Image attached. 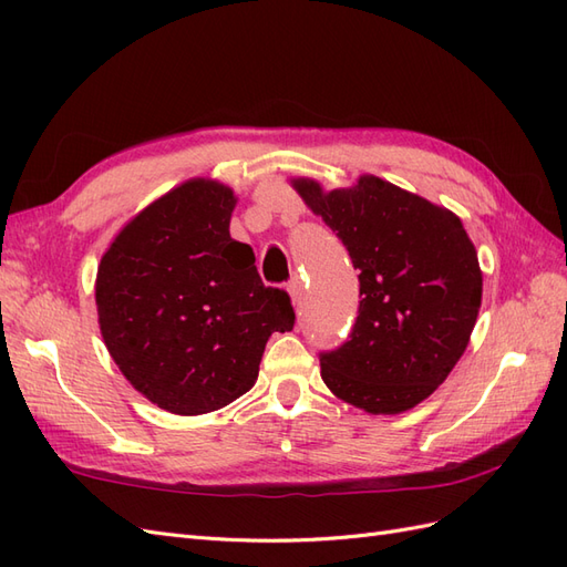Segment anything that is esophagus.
Instances as JSON below:
<instances>
[{
	"label": "esophagus",
	"instance_id": "esophagus-1",
	"mask_svg": "<svg viewBox=\"0 0 567 567\" xmlns=\"http://www.w3.org/2000/svg\"><path fill=\"white\" fill-rule=\"evenodd\" d=\"M286 290H288V296H290V300H293V305H298V302H300V296H302V281H300L298 277H293V279H290V281H288Z\"/></svg>",
	"mask_w": 567,
	"mask_h": 567
}]
</instances>
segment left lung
Returning a JSON list of instances; mask_svg holds the SVG:
<instances>
[{
	"mask_svg": "<svg viewBox=\"0 0 567 567\" xmlns=\"http://www.w3.org/2000/svg\"><path fill=\"white\" fill-rule=\"evenodd\" d=\"M293 188L359 269V315L350 338L319 354L323 383L369 414L416 406L456 367L483 300L461 219L373 175L333 192L315 179H293Z\"/></svg>",
	"mask_w": 567,
	"mask_h": 567,
	"instance_id": "8db88e82",
	"label": "left lung"
}]
</instances>
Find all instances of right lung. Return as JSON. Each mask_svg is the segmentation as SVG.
Returning <instances> with one entry per match:
<instances>
[{"label":"right lung","mask_w":567,"mask_h":567,"mask_svg":"<svg viewBox=\"0 0 567 567\" xmlns=\"http://www.w3.org/2000/svg\"><path fill=\"white\" fill-rule=\"evenodd\" d=\"M236 196L188 179L115 236L96 271L106 348L134 390L198 416L246 394L274 331H290L286 290L265 286L252 248L234 241Z\"/></svg>","instance_id":"add662e5"}]
</instances>
